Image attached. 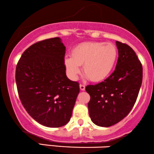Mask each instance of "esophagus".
I'll return each mask as SVG.
<instances>
[{
	"mask_svg": "<svg viewBox=\"0 0 154 154\" xmlns=\"http://www.w3.org/2000/svg\"><path fill=\"white\" fill-rule=\"evenodd\" d=\"M80 89L82 90V91H84L85 90V85L84 84H80Z\"/></svg>",
	"mask_w": 154,
	"mask_h": 154,
	"instance_id": "esophagus-1",
	"label": "esophagus"
}]
</instances>
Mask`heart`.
Returning <instances> with one entry per match:
<instances>
[{
  "label": "heart",
  "instance_id": "obj_1",
  "mask_svg": "<svg viewBox=\"0 0 154 154\" xmlns=\"http://www.w3.org/2000/svg\"><path fill=\"white\" fill-rule=\"evenodd\" d=\"M117 50L112 43L91 42L78 45L72 50L71 57L64 63L67 73L75 80L82 66L83 72L89 80L99 82L109 76L117 59Z\"/></svg>",
  "mask_w": 154,
  "mask_h": 154
}]
</instances>
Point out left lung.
I'll return each instance as SVG.
<instances>
[{"instance_id":"8db88e82","label":"left lung","mask_w":154,"mask_h":154,"mask_svg":"<svg viewBox=\"0 0 154 154\" xmlns=\"http://www.w3.org/2000/svg\"><path fill=\"white\" fill-rule=\"evenodd\" d=\"M118 60L115 70L107 79L86 91L91 120L100 127H109L124 119L133 109L143 80V67L129 45L116 42Z\"/></svg>"}]
</instances>
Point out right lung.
Listing matches in <instances>:
<instances>
[{"mask_svg":"<svg viewBox=\"0 0 154 154\" xmlns=\"http://www.w3.org/2000/svg\"><path fill=\"white\" fill-rule=\"evenodd\" d=\"M65 54L60 38H50L31 45L16 66L20 100L29 115L46 127L69 122L80 91L79 83L67 77Z\"/></svg>","mask_w":154,"mask_h":154,"instance_id":"obj_1","label":"right lung"}]
</instances>
